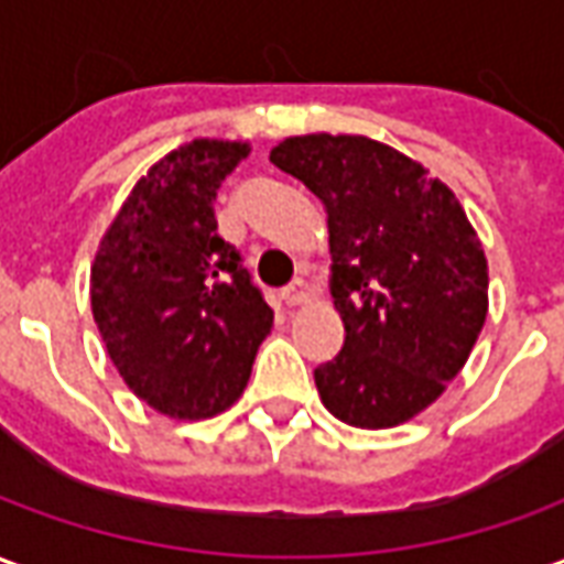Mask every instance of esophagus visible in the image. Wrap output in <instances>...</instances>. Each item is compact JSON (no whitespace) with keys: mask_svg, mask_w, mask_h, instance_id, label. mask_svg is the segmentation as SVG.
Here are the masks:
<instances>
[{"mask_svg":"<svg viewBox=\"0 0 564 564\" xmlns=\"http://www.w3.org/2000/svg\"><path fill=\"white\" fill-rule=\"evenodd\" d=\"M311 295H314L311 283L293 281L286 290H283V302H286V305H305V302H311Z\"/></svg>","mask_w":564,"mask_h":564,"instance_id":"esophagus-1","label":"esophagus"}]
</instances>
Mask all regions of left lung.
<instances>
[{
  "mask_svg": "<svg viewBox=\"0 0 564 564\" xmlns=\"http://www.w3.org/2000/svg\"><path fill=\"white\" fill-rule=\"evenodd\" d=\"M271 162L323 202L341 354L314 368L341 423L411 420L468 362L489 307L484 247L437 177L366 135H295Z\"/></svg>",
  "mask_w": 564,
  "mask_h": 564,
  "instance_id": "obj_1",
  "label": "left lung"
}]
</instances>
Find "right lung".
<instances>
[{"label": "right lung", "mask_w": 564, "mask_h": 564, "mask_svg": "<svg viewBox=\"0 0 564 564\" xmlns=\"http://www.w3.org/2000/svg\"><path fill=\"white\" fill-rule=\"evenodd\" d=\"M250 153L196 139L141 177L108 226L90 271L93 319L141 402L205 420L245 392L274 311L241 253L217 235L214 198Z\"/></svg>", "instance_id": "add662e5"}]
</instances>
